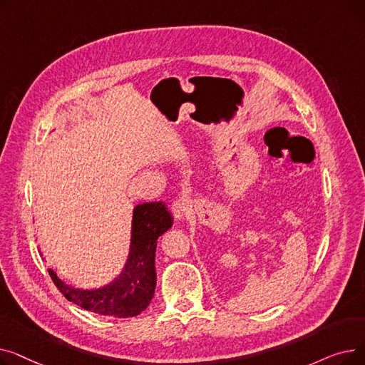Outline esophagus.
Instances as JSON below:
<instances>
[{"label":"esophagus","mask_w":365,"mask_h":365,"mask_svg":"<svg viewBox=\"0 0 365 365\" xmlns=\"http://www.w3.org/2000/svg\"><path fill=\"white\" fill-rule=\"evenodd\" d=\"M189 212V202L186 200H178L171 205V213L176 220L185 219L186 213Z\"/></svg>","instance_id":"obj_1"}]
</instances>
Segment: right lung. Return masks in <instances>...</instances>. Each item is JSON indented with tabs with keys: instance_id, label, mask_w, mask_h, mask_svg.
<instances>
[{
	"instance_id": "1",
	"label": "right lung",
	"mask_w": 365,
	"mask_h": 365,
	"mask_svg": "<svg viewBox=\"0 0 365 365\" xmlns=\"http://www.w3.org/2000/svg\"><path fill=\"white\" fill-rule=\"evenodd\" d=\"M171 226L173 216L165 202L134 205L128 255L117 277L94 289L66 284L53 269H48L50 277L69 302L90 312L113 318L138 317L155 294L157 241Z\"/></svg>"
}]
</instances>
